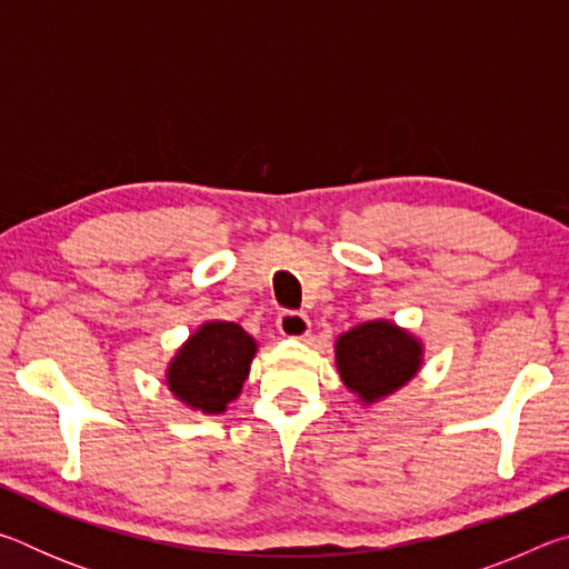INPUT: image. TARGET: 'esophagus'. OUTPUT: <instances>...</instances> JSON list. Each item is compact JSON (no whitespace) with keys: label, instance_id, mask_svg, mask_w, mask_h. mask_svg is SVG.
Segmentation results:
<instances>
[{"label":"esophagus","instance_id":"obj_1","mask_svg":"<svg viewBox=\"0 0 569 569\" xmlns=\"http://www.w3.org/2000/svg\"><path fill=\"white\" fill-rule=\"evenodd\" d=\"M278 331H281L286 339H303V336L311 331V321L301 311H283L278 313Z\"/></svg>","mask_w":569,"mask_h":569}]
</instances>
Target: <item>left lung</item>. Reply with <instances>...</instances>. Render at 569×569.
Returning a JSON list of instances; mask_svg holds the SVG:
<instances>
[{
  "label": "left lung",
  "mask_w": 569,
  "mask_h": 569,
  "mask_svg": "<svg viewBox=\"0 0 569 569\" xmlns=\"http://www.w3.org/2000/svg\"><path fill=\"white\" fill-rule=\"evenodd\" d=\"M421 363V339L387 319L359 323L336 339V369L361 403H377L403 389Z\"/></svg>",
  "instance_id": "left-lung-1"
}]
</instances>
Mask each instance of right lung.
I'll return each mask as SVG.
<instances>
[{"mask_svg":"<svg viewBox=\"0 0 569 569\" xmlns=\"http://www.w3.org/2000/svg\"><path fill=\"white\" fill-rule=\"evenodd\" d=\"M258 343L233 321H206L180 346L168 363L172 397L192 411L223 413L238 399Z\"/></svg>","mask_w":569,"mask_h":569,"instance_id":"add662e5","label":"right lung"}]
</instances>
